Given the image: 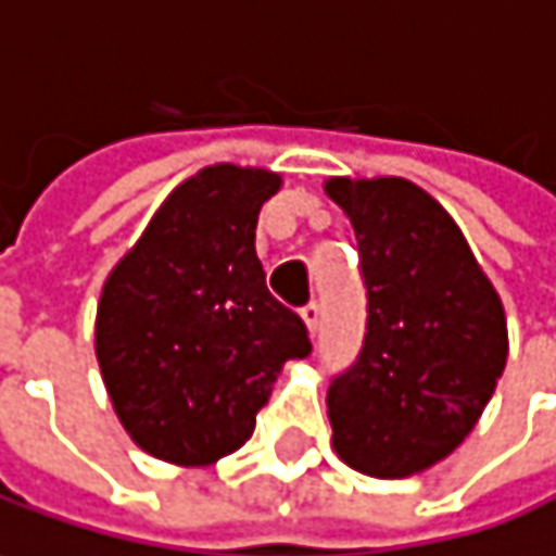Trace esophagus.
<instances>
[{
    "instance_id": "1",
    "label": "esophagus",
    "mask_w": 556,
    "mask_h": 556,
    "mask_svg": "<svg viewBox=\"0 0 556 556\" xmlns=\"http://www.w3.org/2000/svg\"><path fill=\"white\" fill-rule=\"evenodd\" d=\"M302 320H304V326H307V332H311V336H317V329H320V304L317 302L304 304Z\"/></svg>"
}]
</instances>
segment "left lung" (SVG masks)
<instances>
[{"instance_id":"left-lung-1","label":"left lung","mask_w":556,"mask_h":556,"mask_svg":"<svg viewBox=\"0 0 556 556\" xmlns=\"http://www.w3.org/2000/svg\"><path fill=\"white\" fill-rule=\"evenodd\" d=\"M367 282L357 364L332 379V447L351 470L404 479L445 460L507 364V317L454 217L404 177H329Z\"/></svg>"}]
</instances>
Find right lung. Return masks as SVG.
Masks as SVG:
<instances>
[{"instance_id": "1", "label": "right lung", "mask_w": 556, "mask_h": 556, "mask_svg": "<svg viewBox=\"0 0 556 556\" xmlns=\"http://www.w3.org/2000/svg\"><path fill=\"white\" fill-rule=\"evenodd\" d=\"M282 177L211 164L155 211L102 286L96 361L111 407L146 454L211 467L245 445L282 364L307 357L302 317L267 292L254 254Z\"/></svg>"}]
</instances>
